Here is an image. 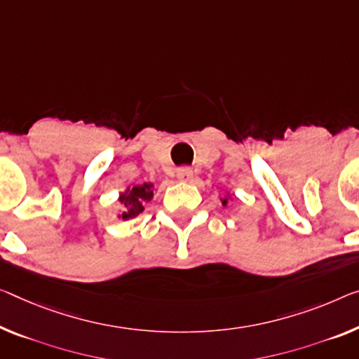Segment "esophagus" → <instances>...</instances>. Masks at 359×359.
Segmentation results:
<instances>
[{
	"instance_id": "obj_1",
	"label": "esophagus",
	"mask_w": 359,
	"mask_h": 359,
	"mask_svg": "<svg viewBox=\"0 0 359 359\" xmlns=\"http://www.w3.org/2000/svg\"><path fill=\"white\" fill-rule=\"evenodd\" d=\"M192 176H194V172L189 167H183V168H178L176 170V178H178L181 183H189L192 180Z\"/></svg>"
}]
</instances>
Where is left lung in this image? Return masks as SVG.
Wrapping results in <instances>:
<instances>
[{"label": "left lung", "instance_id": "left-lung-1", "mask_svg": "<svg viewBox=\"0 0 359 359\" xmlns=\"http://www.w3.org/2000/svg\"><path fill=\"white\" fill-rule=\"evenodd\" d=\"M228 201H229V197H228V196H226L224 198H222V203H223V207L228 205Z\"/></svg>", "mask_w": 359, "mask_h": 359}]
</instances>
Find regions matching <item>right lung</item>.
<instances>
[{
  "label": "right lung",
  "instance_id": "add662e5",
  "mask_svg": "<svg viewBox=\"0 0 359 359\" xmlns=\"http://www.w3.org/2000/svg\"><path fill=\"white\" fill-rule=\"evenodd\" d=\"M154 184L152 183H142V184H135L122 192L118 197L120 205H122V213L118 215V218L122 219H130L135 218L144 210V205L154 197L152 191Z\"/></svg>",
  "mask_w": 359,
  "mask_h": 359
}]
</instances>
